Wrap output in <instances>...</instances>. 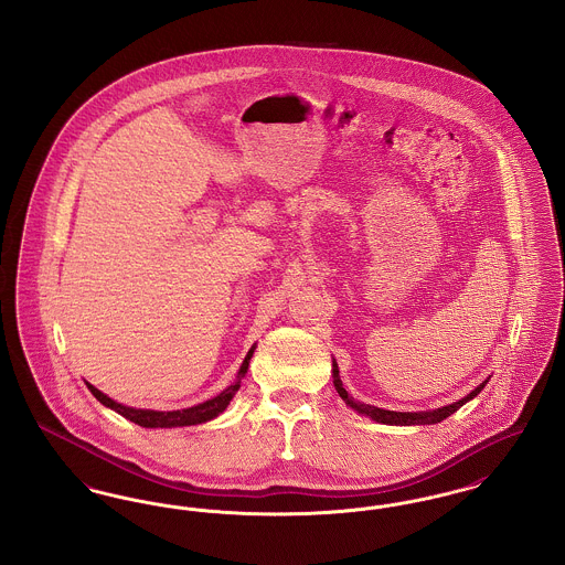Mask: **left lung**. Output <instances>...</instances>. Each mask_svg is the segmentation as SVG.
I'll return each mask as SVG.
<instances>
[{
  "instance_id": "8db88e82",
  "label": "left lung",
  "mask_w": 565,
  "mask_h": 565,
  "mask_svg": "<svg viewBox=\"0 0 565 565\" xmlns=\"http://www.w3.org/2000/svg\"><path fill=\"white\" fill-rule=\"evenodd\" d=\"M332 376H334V387L339 392V396L345 401V404H350L353 411L371 417L373 422L379 424H387V426H426V424H438L443 419H447L449 415H454L457 408H461L468 401H472L475 396H479V392L487 385V381H483L479 387H475L468 396H463L461 401H457L454 404H447L443 408H436V411H424V413H401V411H385V408H376L373 404L358 403L353 401L348 390L343 387V381L339 376V366L337 362L332 360Z\"/></svg>"
}]
</instances>
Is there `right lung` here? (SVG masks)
<instances>
[{
    "instance_id": "obj_1",
    "label": "right lung",
    "mask_w": 565,
    "mask_h": 565,
    "mask_svg": "<svg viewBox=\"0 0 565 565\" xmlns=\"http://www.w3.org/2000/svg\"><path fill=\"white\" fill-rule=\"evenodd\" d=\"M254 350L247 351L245 360H243L242 369H239V375L237 381L233 385H228L224 392H220L217 396H214L212 401H205V403L196 404V406H190V408H182V411H152V408H134V406H125V404L116 403L108 398L104 392H99L97 387H93L90 383L88 390L90 394L111 411H116L118 415L127 417L129 422H134L141 428H182V426H196V424H205L210 419L217 417L228 403L233 401V396L237 394V390L242 387V379L247 373V366H249V360L254 355Z\"/></svg>"
}]
</instances>
